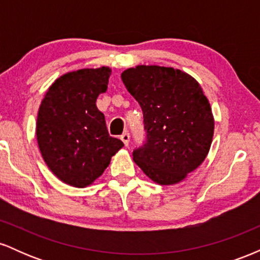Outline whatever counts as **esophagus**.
Returning <instances> with one entry per match:
<instances>
[{
  "mask_svg": "<svg viewBox=\"0 0 260 260\" xmlns=\"http://www.w3.org/2000/svg\"><path fill=\"white\" fill-rule=\"evenodd\" d=\"M121 140L123 142V144L126 145V147H128V144H129V133H123L121 136Z\"/></svg>",
  "mask_w": 260,
  "mask_h": 260,
  "instance_id": "1",
  "label": "esophagus"
}]
</instances>
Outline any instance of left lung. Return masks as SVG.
I'll use <instances>...</instances> for the list:
<instances>
[{"instance_id":"left-lung-1","label":"left lung","mask_w":260,"mask_h":260,"mask_svg":"<svg viewBox=\"0 0 260 260\" xmlns=\"http://www.w3.org/2000/svg\"><path fill=\"white\" fill-rule=\"evenodd\" d=\"M144 116L147 143L133 151L142 171L161 186L183 181L210 150L214 116L202 86L181 70L136 66L121 74Z\"/></svg>"}]
</instances>
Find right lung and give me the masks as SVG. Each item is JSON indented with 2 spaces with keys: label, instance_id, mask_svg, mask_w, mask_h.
<instances>
[{
  "label": "right lung",
  "instance_id": "1",
  "mask_svg": "<svg viewBox=\"0 0 260 260\" xmlns=\"http://www.w3.org/2000/svg\"><path fill=\"white\" fill-rule=\"evenodd\" d=\"M111 68H83L52 83L39 107L37 139L52 174L77 188L90 186L123 147L107 132L96 99L107 90Z\"/></svg>",
  "mask_w": 260,
  "mask_h": 260
}]
</instances>
